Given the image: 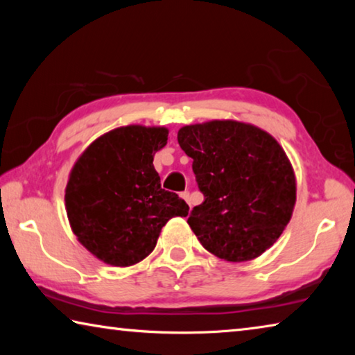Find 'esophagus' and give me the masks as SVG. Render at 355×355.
I'll return each instance as SVG.
<instances>
[{
	"mask_svg": "<svg viewBox=\"0 0 355 355\" xmlns=\"http://www.w3.org/2000/svg\"><path fill=\"white\" fill-rule=\"evenodd\" d=\"M182 197H183V199L186 200V203H188V205L191 207V199H189V192H188V191H184V192H182Z\"/></svg>",
	"mask_w": 355,
	"mask_h": 355,
	"instance_id": "1",
	"label": "esophagus"
}]
</instances>
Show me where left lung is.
Masks as SVG:
<instances>
[{"mask_svg": "<svg viewBox=\"0 0 355 355\" xmlns=\"http://www.w3.org/2000/svg\"><path fill=\"white\" fill-rule=\"evenodd\" d=\"M178 144L203 194L188 224L208 252L249 261L277 241L296 203L290 159L274 137L235 120L186 125Z\"/></svg>", "mask_w": 355, "mask_h": 355, "instance_id": "8db88e82", "label": "left lung"}]
</instances>
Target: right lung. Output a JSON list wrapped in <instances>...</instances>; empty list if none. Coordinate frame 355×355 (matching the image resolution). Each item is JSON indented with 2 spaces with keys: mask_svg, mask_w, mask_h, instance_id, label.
<instances>
[{
  "mask_svg": "<svg viewBox=\"0 0 355 355\" xmlns=\"http://www.w3.org/2000/svg\"><path fill=\"white\" fill-rule=\"evenodd\" d=\"M163 127L128 125L95 139L78 158L65 188L71 230L84 248L111 266H131L155 249L183 199L161 188L155 152L167 144Z\"/></svg>",
  "mask_w": 355,
  "mask_h": 355,
  "instance_id": "add662e5",
  "label": "right lung"
}]
</instances>
